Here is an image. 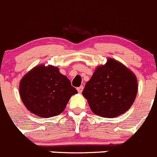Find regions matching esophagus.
<instances>
[{
    "label": "esophagus",
    "mask_w": 157,
    "mask_h": 157,
    "mask_svg": "<svg viewBox=\"0 0 157 157\" xmlns=\"http://www.w3.org/2000/svg\"><path fill=\"white\" fill-rule=\"evenodd\" d=\"M77 90H78V92L79 93V94H81V93L82 92V90H83V86H79V87H78Z\"/></svg>",
    "instance_id": "obj_1"
}]
</instances>
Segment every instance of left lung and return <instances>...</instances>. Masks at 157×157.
Wrapping results in <instances>:
<instances>
[{
	"instance_id": "left-lung-1",
	"label": "left lung",
	"mask_w": 157,
	"mask_h": 157,
	"mask_svg": "<svg viewBox=\"0 0 157 157\" xmlns=\"http://www.w3.org/2000/svg\"><path fill=\"white\" fill-rule=\"evenodd\" d=\"M137 93L135 75L120 61L109 58L105 64L97 67L82 95L94 114L115 118L130 109Z\"/></svg>"
}]
</instances>
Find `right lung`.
Here are the masks:
<instances>
[{
    "label": "right lung",
    "instance_id": "right-lung-1",
    "mask_svg": "<svg viewBox=\"0 0 157 157\" xmlns=\"http://www.w3.org/2000/svg\"><path fill=\"white\" fill-rule=\"evenodd\" d=\"M78 93L57 67L37 65L22 78L19 96L27 110L49 118L60 114L69 99Z\"/></svg>",
    "mask_w": 157,
    "mask_h": 157
}]
</instances>
